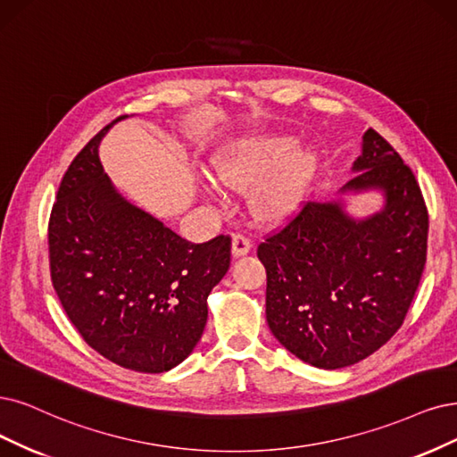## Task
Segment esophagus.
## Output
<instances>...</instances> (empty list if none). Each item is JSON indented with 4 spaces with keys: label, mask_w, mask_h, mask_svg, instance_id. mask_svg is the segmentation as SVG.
Masks as SVG:
<instances>
[{
    "label": "esophagus",
    "mask_w": 457,
    "mask_h": 457,
    "mask_svg": "<svg viewBox=\"0 0 457 457\" xmlns=\"http://www.w3.org/2000/svg\"><path fill=\"white\" fill-rule=\"evenodd\" d=\"M250 248H252V243H250V239L246 237L245 233H233V237H231V252H233L235 258L248 254Z\"/></svg>",
    "instance_id": "1"
}]
</instances>
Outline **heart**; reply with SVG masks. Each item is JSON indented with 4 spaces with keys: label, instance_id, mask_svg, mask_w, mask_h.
Listing matches in <instances>:
<instances>
[{
    "label": "heart",
    "instance_id": "heart-1",
    "mask_svg": "<svg viewBox=\"0 0 457 457\" xmlns=\"http://www.w3.org/2000/svg\"><path fill=\"white\" fill-rule=\"evenodd\" d=\"M295 150L297 139L292 135L241 139L216 152L211 160L212 175L226 188L239 192L260 183L250 197V209L260 222L280 224L294 214L316 171L312 152Z\"/></svg>",
    "mask_w": 457,
    "mask_h": 457
}]
</instances>
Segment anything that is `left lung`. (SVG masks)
Listing matches in <instances>:
<instances>
[{
    "label": "left lung",
    "instance_id": "1",
    "mask_svg": "<svg viewBox=\"0 0 457 457\" xmlns=\"http://www.w3.org/2000/svg\"><path fill=\"white\" fill-rule=\"evenodd\" d=\"M353 171L343 192L382 190L380 212L353 220L339 203L309 201L258 246L269 328L320 369L358 363L392 339L428 260L424 195L412 169L373 128L363 133Z\"/></svg>",
    "mask_w": 457,
    "mask_h": 457
}]
</instances>
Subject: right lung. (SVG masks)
<instances>
[{"instance_id": "add662e5", "label": "right lung", "mask_w": 457, "mask_h": 457, "mask_svg": "<svg viewBox=\"0 0 457 457\" xmlns=\"http://www.w3.org/2000/svg\"><path fill=\"white\" fill-rule=\"evenodd\" d=\"M116 120L60 182L48 220L50 278L88 346L120 367L163 373L201 339L207 297L229 269L231 237L186 241L114 190L97 146Z\"/></svg>"}]
</instances>
